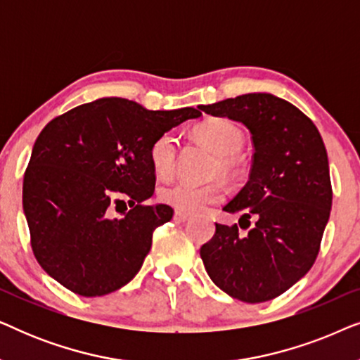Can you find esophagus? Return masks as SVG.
Instances as JSON below:
<instances>
[{
	"mask_svg": "<svg viewBox=\"0 0 360 360\" xmlns=\"http://www.w3.org/2000/svg\"><path fill=\"white\" fill-rule=\"evenodd\" d=\"M174 219L176 221V223H185V221L188 219V214L180 213V211H176V213L174 214Z\"/></svg>",
	"mask_w": 360,
	"mask_h": 360,
	"instance_id": "1",
	"label": "esophagus"
}]
</instances>
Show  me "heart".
Returning <instances> with one entry per match:
<instances>
[{
	"label": "heart",
	"instance_id": "1",
	"mask_svg": "<svg viewBox=\"0 0 360 360\" xmlns=\"http://www.w3.org/2000/svg\"><path fill=\"white\" fill-rule=\"evenodd\" d=\"M196 139L208 146L214 154L221 155L223 170H234L238 165L236 155L244 146V134L233 121L224 117H210L195 127ZM150 165L155 175L167 179L174 174L176 159V137L165 132L152 142L149 149ZM223 184L195 185L190 181H176L160 190V200L180 213L198 214L224 200Z\"/></svg>",
	"mask_w": 360,
	"mask_h": 360
}]
</instances>
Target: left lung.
Returning <instances> with one entry per match:
<instances>
[{
	"instance_id": "obj_1",
	"label": "left lung",
	"mask_w": 360,
	"mask_h": 360,
	"mask_svg": "<svg viewBox=\"0 0 360 360\" xmlns=\"http://www.w3.org/2000/svg\"><path fill=\"white\" fill-rule=\"evenodd\" d=\"M206 115L243 122L252 136L249 181L224 206L248 228L216 224L200 255L218 287L245 303L269 302L304 277L316 260L331 213L329 162L321 134L297 106L248 93L198 106Z\"/></svg>"
}]
</instances>
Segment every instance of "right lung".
<instances>
[{
  "label": "right lung",
  "mask_w": 360,
  "mask_h": 360,
  "mask_svg": "<svg viewBox=\"0 0 360 360\" xmlns=\"http://www.w3.org/2000/svg\"><path fill=\"white\" fill-rule=\"evenodd\" d=\"M200 116L195 108L150 111L111 96L44 127L24 174L22 210L34 255L52 278L82 297H103L136 277L152 233L174 216L169 205H142L155 188L149 149ZM121 198H130L129 212L119 210Z\"/></svg>",
  "instance_id": "add662e5"
}]
</instances>
